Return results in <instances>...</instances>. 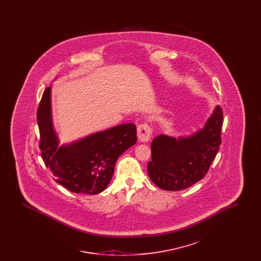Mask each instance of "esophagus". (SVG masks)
<instances>
[{
    "label": "esophagus",
    "mask_w": 261,
    "mask_h": 261,
    "mask_svg": "<svg viewBox=\"0 0 261 261\" xmlns=\"http://www.w3.org/2000/svg\"><path fill=\"white\" fill-rule=\"evenodd\" d=\"M137 131H138L139 141L141 142H148L151 137V128L146 122L138 125Z\"/></svg>",
    "instance_id": "obj_1"
}]
</instances>
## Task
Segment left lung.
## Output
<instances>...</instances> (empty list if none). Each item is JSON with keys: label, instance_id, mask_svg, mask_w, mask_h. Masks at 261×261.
<instances>
[{"label": "left lung", "instance_id": "left-lung-1", "mask_svg": "<svg viewBox=\"0 0 261 261\" xmlns=\"http://www.w3.org/2000/svg\"><path fill=\"white\" fill-rule=\"evenodd\" d=\"M222 112L217 106L203 128L191 136L176 139L160 135L152 140L148 173L156 186L166 191H180L205 176L221 144Z\"/></svg>", "mask_w": 261, "mask_h": 261}]
</instances>
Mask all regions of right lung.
Returning a JSON list of instances; mask_svg holds the SVG:
<instances>
[{
    "mask_svg": "<svg viewBox=\"0 0 261 261\" xmlns=\"http://www.w3.org/2000/svg\"><path fill=\"white\" fill-rule=\"evenodd\" d=\"M37 121L43 161L56 182L76 194L102 192L112 180L118 158L137 142L136 126L127 123L59 147L51 119L50 87L45 90L40 101Z\"/></svg>",
    "mask_w": 261,
    "mask_h": 261,
    "instance_id": "1",
    "label": "right lung"
}]
</instances>
